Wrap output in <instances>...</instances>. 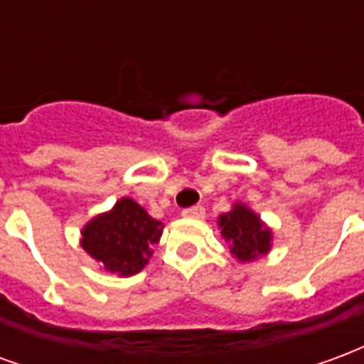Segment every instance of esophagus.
I'll return each instance as SVG.
<instances>
[{
	"label": "esophagus",
	"instance_id": "obj_1",
	"mask_svg": "<svg viewBox=\"0 0 364 364\" xmlns=\"http://www.w3.org/2000/svg\"><path fill=\"white\" fill-rule=\"evenodd\" d=\"M181 214L185 218H205V208L203 206H191V208H185Z\"/></svg>",
	"mask_w": 364,
	"mask_h": 364
}]
</instances>
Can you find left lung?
I'll return each mask as SVG.
<instances>
[{
    "label": "left lung",
    "instance_id": "1",
    "mask_svg": "<svg viewBox=\"0 0 364 364\" xmlns=\"http://www.w3.org/2000/svg\"><path fill=\"white\" fill-rule=\"evenodd\" d=\"M218 230L230 245L232 257L240 263L257 261L273 247V230L244 203L232 205L230 213L218 216Z\"/></svg>",
    "mask_w": 364,
    "mask_h": 364
}]
</instances>
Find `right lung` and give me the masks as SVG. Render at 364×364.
<instances>
[{"label":"right lung","instance_id":"add662e5","mask_svg":"<svg viewBox=\"0 0 364 364\" xmlns=\"http://www.w3.org/2000/svg\"><path fill=\"white\" fill-rule=\"evenodd\" d=\"M161 232V222L134 198L122 197L83 226L80 245L107 273L132 277L148 265Z\"/></svg>","mask_w":364,"mask_h":364}]
</instances>
